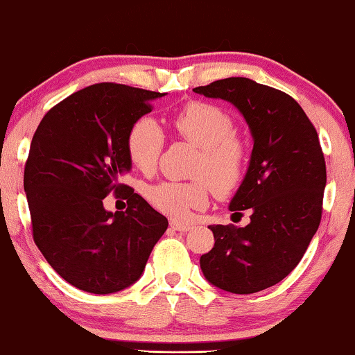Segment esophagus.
I'll list each match as a JSON object with an SVG mask.
<instances>
[{
  "mask_svg": "<svg viewBox=\"0 0 355 355\" xmlns=\"http://www.w3.org/2000/svg\"><path fill=\"white\" fill-rule=\"evenodd\" d=\"M171 227L176 231H182V232H187L189 230H192V225H189V223H179V221H171Z\"/></svg>",
  "mask_w": 355,
  "mask_h": 355,
  "instance_id": "obj_1",
  "label": "esophagus"
}]
</instances>
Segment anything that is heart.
<instances>
[{
	"label": "heart",
	"mask_w": 355,
	"mask_h": 355,
	"mask_svg": "<svg viewBox=\"0 0 355 355\" xmlns=\"http://www.w3.org/2000/svg\"><path fill=\"white\" fill-rule=\"evenodd\" d=\"M173 132L198 148L192 181H162L150 186L145 197L164 215L187 220L193 210L205 207L211 191L230 196L244 181L250 150L247 140L236 132L234 118L210 101H191L169 121ZM163 132L150 118L130 125L125 152L134 168L150 174L163 148Z\"/></svg>",
	"instance_id": "1"
}]
</instances>
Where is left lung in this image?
<instances>
[{
  "mask_svg": "<svg viewBox=\"0 0 355 355\" xmlns=\"http://www.w3.org/2000/svg\"><path fill=\"white\" fill-rule=\"evenodd\" d=\"M244 114L254 150L230 210H250L245 227L210 226L215 245L200 257L205 278L234 294H254L284 279L302 259L323 211L327 164L317 129L284 92L245 77L196 87Z\"/></svg>",
  "mask_w": 355,
  "mask_h": 355,
  "instance_id": "obj_1",
  "label": "left lung"
}]
</instances>
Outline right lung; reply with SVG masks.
<instances>
[{"mask_svg":"<svg viewBox=\"0 0 355 355\" xmlns=\"http://www.w3.org/2000/svg\"><path fill=\"white\" fill-rule=\"evenodd\" d=\"M158 96L100 82L53 106L33 134L24 168L33 241L62 279L87 293L135 283L168 227L162 213L119 182L130 169V125ZM111 191L128 200L125 212L104 210Z\"/></svg>","mask_w":355,"mask_h":355,"instance_id":"right-lung-1","label":"right lung"}]
</instances>
